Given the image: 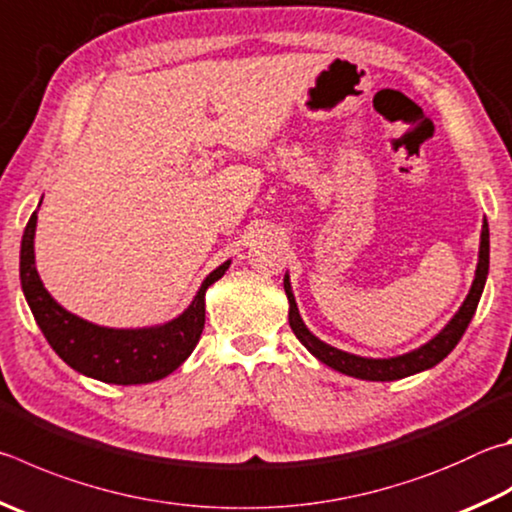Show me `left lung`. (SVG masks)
I'll return each mask as SVG.
<instances>
[{
	"mask_svg": "<svg viewBox=\"0 0 512 512\" xmlns=\"http://www.w3.org/2000/svg\"><path fill=\"white\" fill-rule=\"evenodd\" d=\"M488 264H490V232H488V224L483 221L481 244H479V264L475 271V282H472V286H470L466 302L461 304L457 315H454V318L445 324V329H441V333H436V336L430 342H425L423 347H418L410 353H403V356L362 358V356H353V353H347V351H340L336 347L327 345V342H322L320 338H315L313 333L306 329V324L300 318V311H297L295 297L291 291V282H288V275H284V291L288 297V324H291L295 338L300 340L315 358L324 362V365H329L331 369L340 371V374L362 378V380H380V383H385V380H398V378L412 376V374H418V371H425V369H432L434 365H439V362L459 345V340L463 333H466L472 315H475V311H477L483 286H486Z\"/></svg>",
	"mask_w": 512,
	"mask_h": 512,
	"instance_id": "obj_1",
	"label": "left lung"
}]
</instances>
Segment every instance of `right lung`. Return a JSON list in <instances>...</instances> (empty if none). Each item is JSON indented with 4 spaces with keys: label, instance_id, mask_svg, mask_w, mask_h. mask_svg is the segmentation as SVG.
<instances>
[{
    "label": "right lung",
    "instance_id": "right-lung-1",
    "mask_svg": "<svg viewBox=\"0 0 512 512\" xmlns=\"http://www.w3.org/2000/svg\"><path fill=\"white\" fill-rule=\"evenodd\" d=\"M35 224L33 212L24 228L20 250V280L37 327L53 351L80 374L114 385H143L161 380L181 367L201 338L206 324V291L224 277L230 262L215 268L194 295L192 304L179 318L147 329L98 327L53 300L35 268Z\"/></svg>",
    "mask_w": 512,
    "mask_h": 512
}]
</instances>
